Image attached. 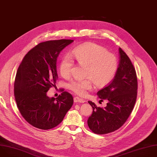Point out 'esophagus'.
I'll return each instance as SVG.
<instances>
[{"label":"esophagus","mask_w":157,"mask_h":157,"mask_svg":"<svg viewBox=\"0 0 157 157\" xmlns=\"http://www.w3.org/2000/svg\"><path fill=\"white\" fill-rule=\"evenodd\" d=\"M74 101L76 103V102H78V103H84V100L82 98H79L78 97H74Z\"/></svg>","instance_id":"obj_1"}]
</instances>
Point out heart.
<instances>
[{"instance_id":"obj_1","label":"heart","mask_w":157,"mask_h":157,"mask_svg":"<svg viewBox=\"0 0 157 157\" xmlns=\"http://www.w3.org/2000/svg\"><path fill=\"white\" fill-rule=\"evenodd\" d=\"M81 66H85V79H73L68 83L69 89L79 95H84L91 90L93 82L98 87L109 83L113 78L117 68L116 56L109 53L103 47L93 42H87L74 48L70 57H63L59 70L63 77L70 76L74 67L73 60Z\"/></svg>"}]
</instances>
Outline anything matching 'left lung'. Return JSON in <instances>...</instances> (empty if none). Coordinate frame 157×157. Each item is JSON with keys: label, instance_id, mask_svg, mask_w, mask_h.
Segmentation results:
<instances>
[{"label": "left lung", "instance_id": "1", "mask_svg": "<svg viewBox=\"0 0 157 157\" xmlns=\"http://www.w3.org/2000/svg\"><path fill=\"white\" fill-rule=\"evenodd\" d=\"M120 63L112 81L97 93L107 106L97 107L88 101L93 112L87 120L89 129L95 134H105L120 128L131 115L137 98V78L130 59L119 48Z\"/></svg>", "mask_w": 157, "mask_h": 157}]
</instances>
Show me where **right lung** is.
<instances>
[{
    "instance_id": "obj_1",
    "label": "right lung",
    "mask_w": 157,
    "mask_h": 157,
    "mask_svg": "<svg viewBox=\"0 0 157 157\" xmlns=\"http://www.w3.org/2000/svg\"><path fill=\"white\" fill-rule=\"evenodd\" d=\"M71 39L47 40L31 49L22 60L14 82L17 107L23 118L38 129L47 130L59 125L73 104L71 94L63 91L56 98L47 92L56 86L57 61Z\"/></svg>"
}]
</instances>
